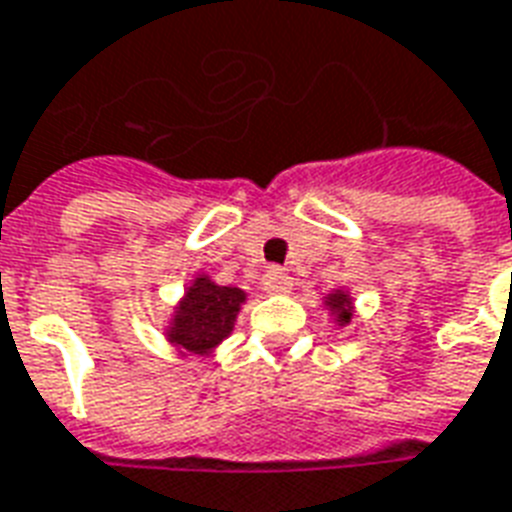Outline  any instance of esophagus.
<instances>
[{
	"mask_svg": "<svg viewBox=\"0 0 512 512\" xmlns=\"http://www.w3.org/2000/svg\"><path fill=\"white\" fill-rule=\"evenodd\" d=\"M261 286L267 294H291L294 288V278L286 270H267L261 278Z\"/></svg>",
	"mask_w": 512,
	"mask_h": 512,
	"instance_id": "1",
	"label": "esophagus"
}]
</instances>
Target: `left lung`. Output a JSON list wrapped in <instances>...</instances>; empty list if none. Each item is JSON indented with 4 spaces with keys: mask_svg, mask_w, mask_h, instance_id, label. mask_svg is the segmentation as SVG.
<instances>
[{
    "mask_svg": "<svg viewBox=\"0 0 512 512\" xmlns=\"http://www.w3.org/2000/svg\"><path fill=\"white\" fill-rule=\"evenodd\" d=\"M324 307L329 310V318L334 321L337 329L351 324L353 313H356V305H353V297L348 288H332L329 294H324Z\"/></svg>",
    "mask_w": 512,
    "mask_h": 512,
    "instance_id": "1",
    "label": "left lung"
}]
</instances>
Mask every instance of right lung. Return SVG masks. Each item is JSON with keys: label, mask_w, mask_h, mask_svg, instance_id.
I'll use <instances>...</instances> for the list:
<instances>
[{"label": "right lung", "mask_w": 512, "mask_h": 512, "mask_svg": "<svg viewBox=\"0 0 512 512\" xmlns=\"http://www.w3.org/2000/svg\"><path fill=\"white\" fill-rule=\"evenodd\" d=\"M248 294L237 286H218L207 272H197L172 307L164 326L167 343L180 356L210 359L218 345L232 334Z\"/></svg>", "instance_id": "obj_1"}]
</instances>
